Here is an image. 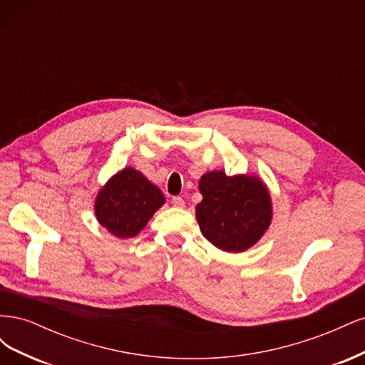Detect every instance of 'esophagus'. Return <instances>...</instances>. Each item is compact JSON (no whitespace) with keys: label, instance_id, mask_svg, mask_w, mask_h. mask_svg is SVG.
Listing matches in <instances>:
<instances>
[{"label":"esophagus","instance_id":"obj_1","mask_svg":"<svg viewBox=\"0 0 365 365\" xmlns=\"http://www.w3.org/2000/svg\"><path fill=\"white\" fill-rule=\"evenodd\" d=\"M172 204L176 208H184V205H185V202H184V200H182L181 196H173L172 197Z\"/></svg>","mask_w":365,"mask_h":365}]
</instances>
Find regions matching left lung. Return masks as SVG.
<instances>
[{"label":"left lung","mask_w":365,"mask_h":365,"mask_svg":"<svg viewBox=\"0 0 365 365\" xmlns=\"http://www.w3.org/2000/svg\"><path fill=\"white\" fill-rule=\"evenodd\" d=\"M202 201L196 220L204 237L227 252H244L267 233L272 222L268 185L257 175L212 170L201 176Z\"/></svg>","instance_id":"left-lung-1"}]
</instances>
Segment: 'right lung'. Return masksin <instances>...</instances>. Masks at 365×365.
<instances>
[{
	"label": "right lung",
	"mask_w": 365,
	"mask_h": 365,
	"mask_svg": "<svg viewBox=\"0 0 365 365\" xmlns=\"http://www.w3.org/2000/svg\"><path fill=\"white\" fill-rule=\"evenodd\" d=\"M165 202L155 184L134 168L114 173L97 192L94 215L108 233L118 239L135 237Z\"/></svg>",
	"instance_id": "add662e5"
}]
</instances>
